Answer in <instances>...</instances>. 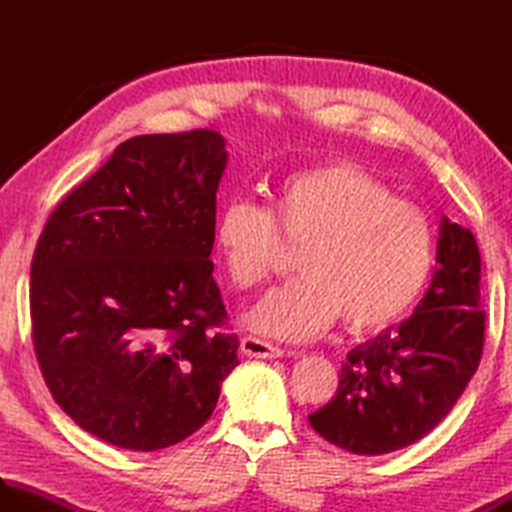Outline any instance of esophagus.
Here are the masks:
<instances>
[{"label":"esophagus","instance_id":"1","mask_svg":"<svg viewBox=\"0 0 512 512\" xmlns=\"http://www.w3.org/2000/svg\"><path fill=\"white\" fill-rule=\"evenodd\" d=\"M242 352L250 358H279L284 356V350H279V347L270 345L268 341L262 339H255V336H244L242 339Z\"/></svg>","mask_w":512,"mask_h":512}]
</instances>
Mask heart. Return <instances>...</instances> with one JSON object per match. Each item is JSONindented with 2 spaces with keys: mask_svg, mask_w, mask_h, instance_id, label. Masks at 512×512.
<instances>
[{
  "mask_svg": "<svg viewBox=\"0 0 512 512\" xmlns=\"http://www.w3.org/2000/svg\"><path fill=\"white\" fill-rule=\"evenodd\" d=\"M277 228L301 242V275L244 317L268 339H314L341 312L354 330L385 328L418 299L436 262V233L424 211L352 162L281 178L270 189V211L250 200L222 206L213 244L233 286L253 288L268 275Z\"/></svg>",
  "mask_w": 512,
  "mask_h": 512,
  "instance_id": "heart-1",
  "label": "heart"
}]
</instances>
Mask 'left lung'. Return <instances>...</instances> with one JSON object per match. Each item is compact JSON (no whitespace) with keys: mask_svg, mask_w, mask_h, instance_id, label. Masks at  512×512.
I'll list each match as a JSON object with an SVG mask.
<instances>
[{"mask_svg":"<svg viewBox=\"0 0 512 512\" xmlns=\"http://www.w3.org/2000/svg\"><path fill=\"white\" fill-rule=\"evenodd\" d=\"M438 268L409 319L347 354L339 389L312 429L356 455H383L447 418L482 358L480 248L469 228L440 217Z\"/></svg>","mask_w":512,"mask_h":512,"instance_id":"left-lung-1","label":"left lung"}]
</instances>
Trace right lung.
I'll return each mask as SVG.
<instances>
[{
    "label": "right lung",
    "instance_id": "1",
    "mask_svg": "<svg viewBox=\"0 0 512 512\" xmlns=\"http://www.w3.org/2000/svg\"><path fill=\"white\" fill-rule=\"evenodd\" d=\"M226 140L145 134L65 198L30 268L32 341L59 407L129 451L178 444L211 418L239 365L213 279Z\"/></svg>",
    "mask_w": 512,
    "mask_h": 512
}]
</instances>
